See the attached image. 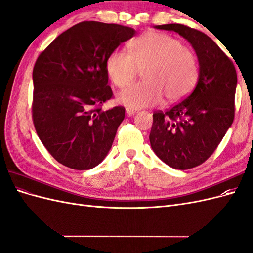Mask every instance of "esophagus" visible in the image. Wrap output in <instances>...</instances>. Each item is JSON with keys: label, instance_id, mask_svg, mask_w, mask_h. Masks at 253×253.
Returning a JSON list of instances; mask_svg holds the SVG:
<instances>
[{"label": "esophagus", "instance_id": "esophagus-1", "mask_svg": "<svg viewBox=\"0 0 253 253\" xmlns=\"http://www.w3.org/2000/svg\"><path fill=\"white\" fill-rule=\"evenodd\" d=\"M126 112L127 114V116H134V115L138 112V110H135V109H132V108H126Z\"/></svg>", "mask_w": 253, "mask_h": 253}]
</instances>
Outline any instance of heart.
Masks as SVG:
<instances>
[{
	"mask_svg": "<svg viewBox=\"0 0 253 253\" xmlns=\"http://www.w3.org/2000/svg\"><path fill=\"white\" fill-rule=\"evenodd\" d=\"M144 80L120 91L117 101L127 108L141 109L162 101H178L195 85L197 62L194 55L174 37L150 32L128 44V53L112 51L105 70L115 85L122 88L131 83L138 70Z\"/></svg>",
	"mask_w": 253,
	"mask_h": 253,
	"instance_id": "1",
	"label": "heart"
}]
</instances>
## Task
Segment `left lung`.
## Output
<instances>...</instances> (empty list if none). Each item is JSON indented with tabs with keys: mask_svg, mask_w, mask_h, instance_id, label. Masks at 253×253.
Returning a JSON list of instances; mask_svg holds the SVG:
<instances>
[{
	"mask_svg": "<svg viewBox=\"0 0 253 253\" xmlns=\"http://www.w3.org/2000/svg\"><path fill=\"white\" fill-rule=\"evenodd\" d=\"M155 28L179 34L192 45L198 60L196 86L167 112L153 114L152 150L177 170L200 166L224 138L234 119L237 76L232 61L204 33L182 24Z\"/></svg>",
	"mask_w": 253,
	"mask_h": 253,
	"instance_id": "8db88e82",
	"label": "left lung"
}]
</instances>
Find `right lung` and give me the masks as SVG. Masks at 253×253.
<instances>
[{"label": "right lung", "instance_id": "right-lung-1", "mask_svg": "<svg viewBox=\"0 0 253 253\" xmlns=\"http://www.w3.org/2000/svg\"><path fill=\"white\" fill-rule=\"evenodd\" d=\"M135 34V29L118 24L81 22L38 57L33 72L34 125L58 163L89 170L108 155L126 110L99 108L113 96L105 62Z\"/></svg>", "mask_w": 253, "mask_h": 253}]
</instances>
